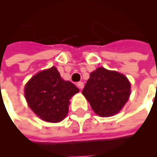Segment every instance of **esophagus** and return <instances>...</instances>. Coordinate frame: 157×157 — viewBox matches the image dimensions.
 Masks as SVG:
<instances>
[{"mask_svg": "<svg viewBox=\"0 0 157 157\" xmlns=\"http://www.w3.org/2000/svg\"><path fill=\"white\" fill-rule=\"evenodd\" d=\"M77 86H78V88H79V89H83V82H78V83H77Z\"/></svg>", "mask_w": 157, "mask_h": 157, "instance_id": "34e87169", "label": "esophagus"}]
</instances>
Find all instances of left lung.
Here are the masks:
<instances>
[{
    "instance_id": "8db88e82",
    "label": "left lung",
    "mask_w": 157,
    "mask_h": 157,
    "mask_svg": "<svg viewBox=\"0 0 157 157\" xmlns=\"http://www.w3.org/2000/svg\"><path fill=\"white\" fill-rule=\"evenodd\" d=\"M82 94L98 116H113L128 102L131 84L128 78L118 72L98 68L92 72Z\"/></svg>"
}]
</instances>
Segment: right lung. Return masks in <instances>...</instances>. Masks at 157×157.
<instances>
[{
  "label": "right lung",
  "instance_id": "right-lung-1",
  "mask_svg": "<svg viewBox=\"0 0 157 157\" xmlns=\"http://www.w3.org/2000/svg\"><path fill=\"white\" fill-rule=\"evenodd\" d=\"M79 89L65 81L55 67L36 74L25 87V96L31 110L48 122H61L69 112V99Z\"/></svg>",
  "mask_w": 157,
  "mask_h": 157
}]
</instances>
